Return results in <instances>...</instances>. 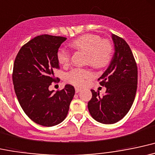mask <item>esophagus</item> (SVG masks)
<instances>
[{
	"label": "esophagus",
	"mask_w": 155,
	"mask_h": 155,
	"mask_svg": "<svg viewBox=\"0 0 155 155\" xmlns=\"http://www.w3.org/2000/svg\"><path fill=\"white\" fill-rule=\"evenodd\" d=\"M81 91V88H78V87H75V92L76 93H78V92H80Z\"/></svg>",
	"instance_id": "obj_1"
}]
</instances>
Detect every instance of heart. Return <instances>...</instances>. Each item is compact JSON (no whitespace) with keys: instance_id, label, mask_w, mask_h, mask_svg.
Listing matches in <instances>:
<instances>
[{"instance_id":"obj_1","label":"heart","mask_w":155,"mask_h":155,"mask_svg":"<svg viewBox=\"0 0 155 155\" xmlns=\"http://www.w3.org/2000/svg\"><path fill=\"white\" fill-rule=\"evenodd\" d=\"M70 46L74 49L85 52L87 55V63L96 68L106 67L112 58V45L107 40H102L97 35L85 34L72 41ZM57 58L61 64L67 65L70 61V54L67 50L62 48L58 50ZM92 77L93 74L88 69L76 68L67 74V80L73 85L82 86L86 80Z\"/></svg>"}]
</instances>
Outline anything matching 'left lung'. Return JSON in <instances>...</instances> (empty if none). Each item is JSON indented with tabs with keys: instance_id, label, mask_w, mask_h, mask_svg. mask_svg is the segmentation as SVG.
<instances>
[{
	"instance_id": "1",
	"label": "left lung",
	"mask_w": 155,
	"mask_h": 155,
	"mask_svg": "<svg viewBox=\"0 0 155 155\" xmlns=\"http://www.w3.org/2000/svg\"><path fill=\"white\" fill-rule=\"evenodd\" d=\"M114 54L108 67L99 80L105 86V94L91 90L92 98L88 108L98 122L111 124L118 122L131 108L138 84V68L130 46L124 39L111 34Z\"/></svg>"
}]
</instances>
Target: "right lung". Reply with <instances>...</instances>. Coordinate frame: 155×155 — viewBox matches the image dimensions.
I'll list each match as a JSON object with an SVG mask.
<instances>
[{
  "label": "right lung",
  "mask_w": 155,
  "mask_h": 155,
  "mask_svg": "<svg viewBox=\"0 0 155 155\" xmlns=\"http://www.w3.org/2000/svg\"><path fill=\"white\" fill-rule=\"evenodd\" d=\"M67 38L44 34L22 47L13 67L14 88L25 114L36 124L52 127L65 119L74 95V88L66 84L61 91H50L59 68L58 48Z\"/></svg>",
  "instance_id": "add662e5"
}]
</instances>
